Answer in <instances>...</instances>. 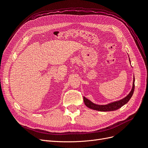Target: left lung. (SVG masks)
<instances>
[{
    "instance_id": "left-lung-1",
    "label": "left lung",
    "mask_w": 148,
    "mask_h": 148,
    "mask_svg": "<svg viewBox=\"0 0 148 148\" xmlns=\"http://www.w3.org/2000/svg\"><path fill=\"white\" fill-rule=\"evenodd\" d=\"M134 82H135V78H134L133 88H132L131 92L129 93V95L127 96H126L125 98H123V99H121L119 101L112 102V103H110V104H108L107 105H97V104H94V103H92L91 101L86 99L85 97H83V100H84V104L88 107H89V108H90L93 110H99V111H102V112L113 111V110H117L119 108H120V107H122L125 104H127V103L129 101V100L130 99L132 96H133V94L134 92V89H135V83Z\"/></svg>"
}]
</instances>
